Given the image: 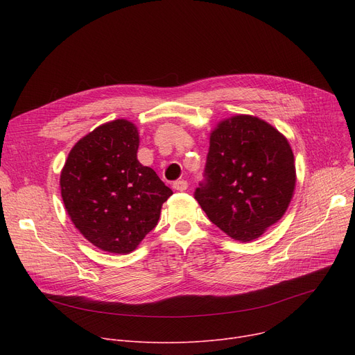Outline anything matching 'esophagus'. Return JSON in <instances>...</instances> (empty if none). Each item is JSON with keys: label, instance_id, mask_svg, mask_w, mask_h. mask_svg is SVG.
Listing matches in <instances>:
<instances>
[{"label": "esophagus", "instance_id": "1", "mask_svg": "<svg viewBox=\"0 0 355 355\" xmlns=\"http://www.w3.org/2000/svg\"><path fill=\"white\" fill-rule=\"evenodd\" d=\"M173 187H174L177 191H185V190L189 189V182L185 181V180H177V181H174Z\"/></svg>", "mask_w": 355, "mask_h": 355}]
</instances>
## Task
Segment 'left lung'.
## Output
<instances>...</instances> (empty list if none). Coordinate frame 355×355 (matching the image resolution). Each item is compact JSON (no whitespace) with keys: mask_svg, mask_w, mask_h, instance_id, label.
Listing matches in <instances>:
<instances>
[{"mask_svg":"<svg viewBox=\"0 0 355 355\" xmlns=\"http://www.w3.org/2000/svg\"><path fill=\"white\" fill-rule=\"evenodd\" d=\"M202 175L194 198L213 225L241 241L257 239L285 214L296 181L286 138L249 115L213 130Z\"/></svg>","mask_w":355,"mask_h":355,"instance_id":"left-lung-1","label":"left lung"}]
</instances>
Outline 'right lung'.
<instances>
[{
  "label": "right lung",
  "mask_w": 355,
  "mask_h": 355,
  "mask_svg": "<svg viewBox=\"0 0 355 355\" xmlns=\"http://www.w3.org/2000/svg\"><path fill=\"white\" fill-rule=\"evenodd\" d=\"M138 145L134 123L112 121L73 146L60 175L73 225L106 252H132L154 230L173 194L153 168L137 159Z\"/></svg>",
  "instance_id": "1"
}]
</instances>
